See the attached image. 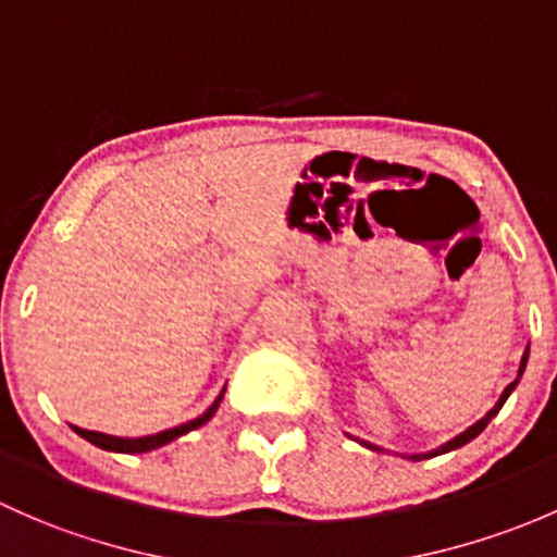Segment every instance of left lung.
Returning a JSON list of instances; mask_svg holds the SVG:
<instances>
[{
  "label": "left lung",
  "mask_w": 557,
  "mask_h": 557,
  "mask_svg": "<svg viewBox=\"0 0 557 557\" xmlns=\"http://www.w3.org/2000/svg\"><path fill=\"white\" fill-rule=\"evenodd\" d=\"M525 362H529V349H525V352H523V360H520V368H518V379H515V382H512V384H507V389H505V392H502V397H499V400H496V406H494V408H491V411H488V413H485V417H483V419H480V421H475V424H472V426H470V430H465V432H461V435H456V437H454V441L443 443V446H441V448H435V450H426V454H413V456H408V459H413V461H419V459H432V456H437V454H448V450H454V448H461V446H465V443H470V441H472V437H478V435H480V432H483V430H485V426H488V421H491V419H494V417H496V413H499V411H502V406H505V403H507V397H510V395H512V389H515V386H518V382H520V376H523V371H525ZM360 443H362V446H366V448H373V450H382V448H379V446H373V443H366V441H360Z\"/></svg>",
  "instance_id": "left-lung-1"
}]
</instances>
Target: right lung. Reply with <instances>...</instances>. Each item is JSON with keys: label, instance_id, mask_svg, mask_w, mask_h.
<instances>
[{"label": "right lung", "instance_id": "add662e5", "mask_svg": "<svg viewBox=\"0 0 557 557\" xmlns=\"http://www.w3.org/2000/svg\"><path fill=\"white\" fill-rule=\"evenodd\" d=\"M226 386L221 389V395L215 397L213 406L208 408V411L202 413V417L186 421V424H178L173 426V430H165V432H157V435H144V437H114V435H103V432H92V430H82V426H74V432H77L79 437H85V441H90L92 446L103 448V450H116V454H146V450H154L160 446H168V443L175 441V437L186 435V432L197 430V426H202L205 421H210L215 411H219V403L221 397H224Z\"/></svg>", "mask_w": 557, "mask_h": 557}]
</instances>
